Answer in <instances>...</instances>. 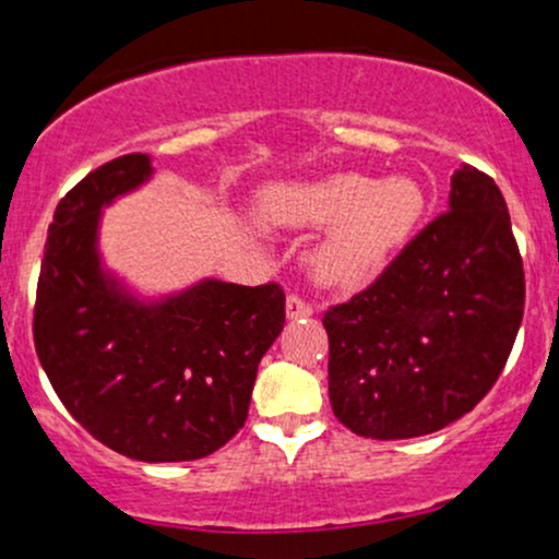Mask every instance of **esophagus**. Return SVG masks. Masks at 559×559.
<instances>
[{
  "label": "esophagus",
  "mask_w": 559,
  "mask_h": 559,
  "mask_svg": "<svg viewBox=\"0 0 559 559\" xmlns=\"http://www.w3.org/2000/svg\"><path fill=\"white\" fill-rule=\"evenodd\" d=\"M312 316V305L305 301L297 294H288L286 299V318L288 320H301V318H310Z\"/></svg>",
  "instance_id": "1"
}]
</instances>
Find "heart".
I'll list each match as a JSON object with an SVG mask.
<instances>
[{"label": "heart", "mask_w": 559, "mask_h": 559, "mask_svg": "<svg viewBox=\"0 0 559 559\" xmlns=\"http://www.w3.org/2000/svg\"><path fill=\"white\" fill-rule=\"evenodd\" d=\"M260 213L275 226H329L312 252V273L320 284L349 288L370 278L407 239L423 213V194L409 178L376 183L362 173H336L310 183L273 186Z\"/></svg>", "instance_id": "1"}]
</instances>
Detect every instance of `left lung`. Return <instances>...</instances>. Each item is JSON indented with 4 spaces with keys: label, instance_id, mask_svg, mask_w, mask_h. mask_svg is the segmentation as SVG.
<instances>
[{
    "label": "left lung",
    "instance_id": "obj_1",
    "mask_svg": "<svg viewBox=\"0 0 559 559\" xmlns=\"http://www.w3.org/2000/svg\"><path fill=\"white\" fill-rule=\"evenodd\" d=\"M523 305V260L502 191L463 165L447 213L373 284L325 310L333 415L365 439L441 431L497 383Z\"/></svg>",
    "mask_w": 559,
    "mask_h": 559
}]
</instances>
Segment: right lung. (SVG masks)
Here are the masks:
<instances>
[{
    "mask_svg": "<svg viewBox=\"0 0 559 559\" xmlns=\"http://www.w3.org/2000/svg\"><path fill=\"white\" fill-rule=\"evenodd\" d=\"M146 155L88 173L55 210L34 307V344L49 383L75 420L141 463L213 454L239 433L258 365L286 323L278 284L204 278L141 301L102 271V207L150 181Z\"/></svg>",
    "mask_w": 559,
    "mask_h": 559,
    "instance_id": "obj_1",
    "label": "right lung"
}]
</instances>
